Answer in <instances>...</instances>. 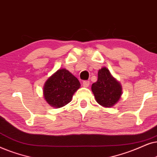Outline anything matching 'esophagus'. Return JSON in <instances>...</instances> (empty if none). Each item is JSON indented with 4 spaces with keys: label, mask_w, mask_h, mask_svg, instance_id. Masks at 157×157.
Wrapping results in <instances>:
<instances>
[{
    "label": "esophagus",
    "mask_w": 157,
    "mask_h": 157,
    "mask_svg": "<svg viewBox=\"0 0 157 157\" xmlns=\"http://www.w3.org/2000/svg\"><path fill=\"white\" fill-rule=\"evenodd\" d=\"M82 85H83V86H84V87H89V85H90V82H89V81H87V80H85V81H83Z\"/></svg>",
    "instance_id": "1"
}]
</instances>
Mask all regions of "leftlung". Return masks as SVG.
I'll list each match as a JSON object with an SVG mask.
<instances>
[{
    "mask_svg": "<svg viewBox=\"0 0 157 157\" xmlns=\"http://www.w3.org/2000/svg\"><path fill=\"white\" fill-rule=\"evenodd\" d=\"M96 101L105 108L113 107L120 100L122 87L106 67L98 71L97 82L92 85Z\"/></svg>",
    "mask_w": 157,
    "mask_h": 157,
    "instance_id": "obj_1",
    "label": "left lung"
}]
</instances>
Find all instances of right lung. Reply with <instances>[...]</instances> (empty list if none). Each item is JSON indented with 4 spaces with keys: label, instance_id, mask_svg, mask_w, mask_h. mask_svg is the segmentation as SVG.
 Segmentation results:
<instances>
[{
    "label": "right lung",
    "instance_id": "obj_1",
    "mask_svg": "<svg viewBox=\"0 0 157 157\" xmlns=\"http://www.w3.org/2000/svg\"><path fill=\"white\" fill-rule=\"evenodd\" d=\"M80 87L77 78L66 69H59L46 81L44 97L50 105L59 108L70 103Z\"/></svg>",
    "mask_w": 157,
    "mask_h": 157
}]
</instances>
